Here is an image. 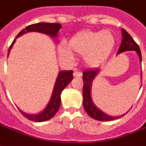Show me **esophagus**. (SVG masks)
Returning a JSON list of instances; mask_svg holds the SVG:
<instances>
[{
  "label": "esophagus",
  "instance_id": "34e87169",
  "mask_svg": "<svg viewBox=\"0 0 146 146\" xmlns=\"http://www.w3.org/2000/svg\"><path fill=\"white\" fill-rule=\"evenodd\" d=\"M81 76H82V73H81L80 71L77 70H74V72H73V76L74 77H81Z\"/></svg>",
  "mask_w": 146,
  "mask_h": 146
}]
</instances>
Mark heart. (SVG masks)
Instances as JSON below:
<instances>
[{"label": "heart", "instance_id": "heart-1", "mask_svg": "<svg viewBox=\"0 0 146 146\" xmlns=\"http://www.w3.org/2000/svg\"><path fill=\"white\" fill-rule=\"evenodd\" d=\"M115 44V37L109 30H86L76 33L69 44H61L58 51L61 58L73 59L74 53L84 54V60L89 66H97L110 54Z\"/></svg>", "mask_w": 146, "mask_h": 146}]
</instances>
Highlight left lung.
Listing matches in <instances>:
<instances>
[{"mask_svg":"<svg viewBox=\"0 0 146 146\" xmlns=\"http://www.w3.org/2000/svg\"><path fill=\"white\" fill-rule=\"evenodd\" d=\"M122 41L119 47L117 54L126 51H135L138 53L140 61L141 62V54L140 48L138 44L134 40L131 36L124 29H122ZM99 72L98 69H92V70H87L83 73V80H84V86H83V106L84 108L85 112L92 118L100 121H110L115 119H118L119 117L124 116L123 114L119 116H111L106 114L101 110H99L95 106L91 97V88L93 80L95 79L96 75Z\"/></svg>","mask_w":146,"mask_h":146,"instance_id":"left-lung-1","label":"left lung"}]
</instances>
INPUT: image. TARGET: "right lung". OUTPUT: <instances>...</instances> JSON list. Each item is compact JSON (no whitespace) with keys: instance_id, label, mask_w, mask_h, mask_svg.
<instances>
[{"instance_id":"1","label":"right lung","mask_w":146,"mask_h":146,"mask_svg":"<svg viewBox=\"0 0 146 146\" xmlns=\"http://www.w3.org/2000/svg\"><path fill=\"white\" fill-rule=\"evenodd\" d=\"M61 28H62V25L59 23H39L32 24V25L28 26L22 30L20 33L18 34L16 37L23 35V33H27V32H39V33H45V34L53 36V37H56L58 33V30H60ZM15 41V39L11 43V46L8 49V53H9V51L11 50L12 45L14 44ZM73 70L61 71L58 73L56 82L54 84V90H53L52 95H51V100L43 112L38 113V114H35V115H30V114H27V113H24L19 110L21 113L26 118L30 119V120H32V121H34V122H43V121H46V120L52 118L60 108L61 93L62 92V90L73 80Z\"/></svg>"}]
</instances>
